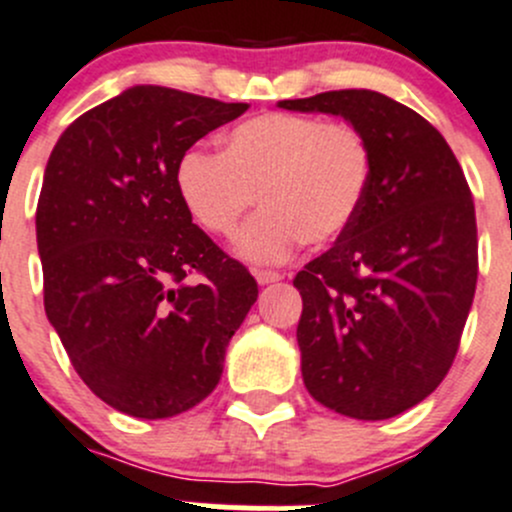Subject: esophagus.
I'll list each match as a JSON object with an SVG mask.
<instances>
[{"mask_svg": "<svg viewBox=\"0 0 512 512\" xmlns=\"http://www.w3.org/2000/svg\"><path fill=\"white\" fill-rule=\"evenodd\" d=\"M254 276H256V281L261 283V286H268V283H276V281H281V273L278 271H254Z\"/></svg>", "mask_w": 512, "mask_h": 512, "instance_id": "1", "label": "esophagus"}]
</instances>
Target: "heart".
<instances>
[{
	"label": "heart",
	"instance_id": "obj_1",
	"mask_svg": "<svg viewBox=\"0 0 512 512\" xmlns=\"http://www.w3.org/2000/svg\"><path fill=\"white\" fill-rule=\"evenodd\" d=\"M371 176L373 146L356 124L268 111L234 126L221 156L186 151L174 184L194 224L216 239L234 236L258 201L263 211L241 231L236 251L281 263L303 241L341 239L361 214Z\"/></svg>",
	"mask_w": 512,
	"mask_h": 512
}]
</instances>
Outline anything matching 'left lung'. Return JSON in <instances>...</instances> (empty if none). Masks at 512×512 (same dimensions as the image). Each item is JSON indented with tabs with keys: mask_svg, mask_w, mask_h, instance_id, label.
Returning a JSON list of instances; mask_svg holds the SVG:
<instances>
[{
	"mask_svg": "<svg viewBox=\"0 0 512 512\" xmlns=\"http://www.w3.org/2000/svg\"><path fill=\"white\" fill-rule=\"evenodd\" d=\"M338 114L373 146V176L351 229L296 273V338L321 406L383 421L428 398L455 361L478 281L470 186L440 131L371 89L286 99Z\"/></svg>",
	"mask_w": 512,
	"mask_h": 512,
	"instance_id": "left-lung-1",
	"label": "left lung"
}]
</instances>
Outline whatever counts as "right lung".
Segmentation results:
<instances>
[{"label":"right lung","mask_w":512,"mask_h":512,"mask_svg":"<svg viewBox=\"0 0 512 512\" xmlns=\"http://www.w3.org/2000/svg\"><path fill=\"white\" fill-rule=\"evenodd\" d=\"M249 104L131 86L67 126L44 169V311L94 396L134 418L204 401L258 298L244 263L191 224L181 156Z\"/></svg>","instance_id":"obj_1"}]
</instances>
